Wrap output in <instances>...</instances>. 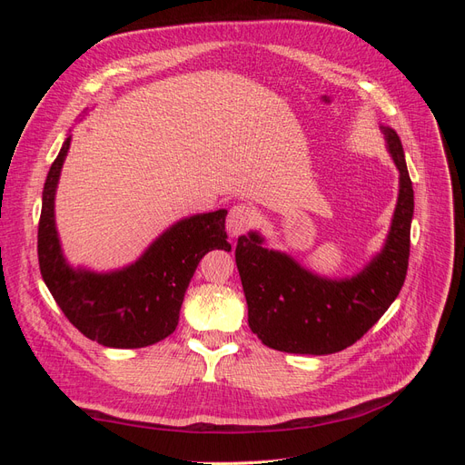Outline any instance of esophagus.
Masks as SVG:
<instances>
[{"mask_svg": "<svg viewBox=\"0 0 465 465\" xmlns=\"http://www.w3.org/2000/svg\"><path fill=\"white\" fill-rule=\"evenodd\" d=\"M252 223H254V211L244 203H238L229 211L227 231L231 236H241L250 229Z\"/></svg>", "mask_w": 465, "mask_h": 465, "instance_id": "esophagus-1", "label": "esophagus"}]
</instances>
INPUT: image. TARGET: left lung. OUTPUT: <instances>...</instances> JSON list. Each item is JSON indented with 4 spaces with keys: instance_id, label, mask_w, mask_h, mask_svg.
<instances>
[{
    "instance_id": "left-lung-1",
    "label": "left lung",
    "mask_w": 465,
    "mask_h": 465,
    "mask_svg": "<svg viewBox=\"0 0 465 465\" xmlns=\"http://www.w3.org/2000/svg\"><path fill=\"white\" fill-rule=\"evenodd\" d=\"M400 171L398 203L384 246L361 272L331 279L306 270L287 252L250 231L238 238L236 267L248 304V326L263 345L299 355H330L353 345L396 301L410 260L413 186L401 139L380 125Z\"/></svg>"
}]
</instances>
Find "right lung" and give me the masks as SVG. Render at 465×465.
I'll return each mask as SVG.
<instances>
[{
  "label": "right lung",
  "instance_id": "obj_1",
  "mask_svg": "<svg viewBox=\"0 0 465 465\" xmlns=\"http://www.w3.org/2000/svg\"><path fill=\"white\" fill-rule=\"evenodd\" d=\"M72 135L52 163L38 223L40 273L67 320L89 340L104 347L137 349L171 335L180 318L190 279L213 248L231 250L224 232L227 209L176 221L147 246L134 263L112 272L72 265L55 229V190Z\"/></svg>",
  "mask_w": 465,
  "mask_h": 465
}]
</instances>
